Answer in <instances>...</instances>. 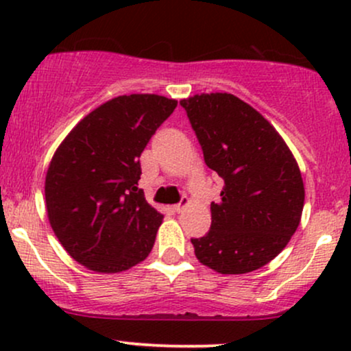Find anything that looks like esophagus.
I'll return each instance as SVG.
<instances>
[{"mask_svg":"<svg viewBox=\"0 0 351 351\" xmlns=\"http://www.w3.org/2000/svg\"><path fill=\"white\" fill-rule=\"evenodd\" d=\"M189 204V199H188V196H183V198H181V201L178 204H175V206H173V209H175V213H183L184 211V208H186Z\"/></svg>","mask_w":351,"mask_h":351,"instance_id":"obj_1","label":"esophagus"}]
</instances>
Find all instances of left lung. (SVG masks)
Returning <instances> with one entry per match:
<instances>
[{"mask_svg": "<svg viewBox=\"0 0 351 351\" xmlns=\"http://www.w3.org/2000/svg\"><path fill=\"white\" fill-rule=\"evenodd\" d=\"M180 106L204 163L224 181L211 203V228L191 239L196 257L219 274H245L271 263L300 223L304 181L295 158L267 120L232 94H201Z\"/></svg>", "mask_w": 351, "mask_h": 351, "instance_id": "obj_1", "label": "left lung"}]
</instances>
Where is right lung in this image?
Returning a JSON list of instances; mask_svg holds the SVG:
<instances>
[{
  "mask_svg": "<svg viewBox=\"0 0 351 351\" xmlns=\"http://www.w3.org/2000/svg\"><path fill=\"white\" fill-rule=\"evenodd\" d=\"M178 102L120 95L72 128L46 175L47 217L72 259L114 274L142 263L163 216L138 188L140 155Z\"/></svg>",
  "mask_w": 351,
  "mask_h": 351,
  "instance_id": "add662e5",
  "label": "right lung"
}]
</instances>
